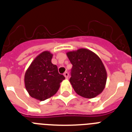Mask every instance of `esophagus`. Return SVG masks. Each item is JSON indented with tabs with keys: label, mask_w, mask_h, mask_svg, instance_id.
I'll return each instance as SVG.
<instances>
[{
	"label": "esophagus",
	"mask_w": 132,
	"mask_h": 132,
	"mask_svg": "<svg viewBox=\"0 0 132 132\" xmlns=\"http://www.w3.org/2000/svg\"><path fill=\"white\" fill-rule=\"evenodd\" d=\"M64 76H65V78H66V79H68V76H69V74H68V72H65L64 74Z\"/></svg>",
	"instance_id": "1"
}]
</instances>
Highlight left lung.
<instances>
[{
  "label": "left lung",
  "instance_id": "1",
  "mask_svg": "<svg viewBox=\"0 0 132 132\" xmlns=\"http://www.w3.org/2000/svg\"><path fill=\"white\" fill-rule=\"evenodd\" d=\"M72 64L70 82L78 95L87 98L97 97L105 87L107 71L100 57L85 48L66 53Z\"/></svg>",
  "mask_w": 132,
  "mask_h": 132
}]
</instances>
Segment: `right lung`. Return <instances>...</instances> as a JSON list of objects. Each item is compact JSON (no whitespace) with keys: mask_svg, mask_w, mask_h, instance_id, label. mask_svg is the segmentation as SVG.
<instances>
[{"mask_svg":"<svg viewBox=\"0 0 132 132\" xmlns=\"http://www.w3.org/2000/svg\"><path fill=\"white\" fill-rule=\"evenodd\" d=\"M53 54L44 51L39 54L25 72V86L29 95L39 101H45L57 93L65 77L59 74L52 63Z\"/></svg>","mask_w":132,"mask_h":132,"instance_id":"obj_1","label":"right lung"}]
</instances>
